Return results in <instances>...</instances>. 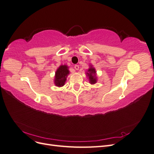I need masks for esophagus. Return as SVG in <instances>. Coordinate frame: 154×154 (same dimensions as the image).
<instances>
[{
    "mask_svg": "<svg viewBox=\"0 0 154 154\" xmlns=\"http://www.w3.org/2000/svg\"><path fill=\"white\" fill-rule=\"evenodd\" d=\"M74 69H75L76 70H78L79 69V66H78V65H75V66H74Z\"/></svg>",
    "mask_w": 154,
    "mask_h": 154,
    "instance_id": "esophagus-1",
    "label": "esophagus"
}]
</instances>
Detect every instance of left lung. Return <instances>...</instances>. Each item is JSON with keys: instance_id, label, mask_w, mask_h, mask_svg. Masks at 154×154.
<instances>
[{"instance_id": "1", "label": "left lung", "mask_w": 154, "mask_h": 154, "mask_svg": "<svg viewBox=\"0 0 154 154\" xmlns=\"http://www.w3.org/2000/svg\"><path fill=\"white\" fill-rule=\"evenodd\" d=\"M96 75L97 74L95 68L93 67L92 65L90 64L89 68L87 69V71L86 72V76H87L88 81H89V83L91 84L94 85L95 83H96L97 80V77Z\"/></svg>"}]
</instances>
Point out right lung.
Here are the masks:
<instances>
[{
	"label": "right lung",
	"mask_w": 154,
	"mask_h": 154,
	"mask_svg": "<svg viewBox=\"0 0 154 154\" xmlns=\"http://www.w3.org/2000/svg\"><path fill=\"white\" fill-rule=\"evenodd\" d=\"M69 72V67L67 65H60L55 72L54 79V85L58 87H63L67 80Z\"/></svg>",
	"instance_id": "add662e5"
}]
</instances>
